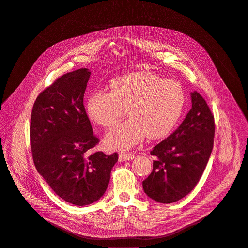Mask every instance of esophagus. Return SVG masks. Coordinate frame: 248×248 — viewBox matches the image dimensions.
I'll use <instances>...</instances> for the list:
<instances>
[{
	"instance_id": "1",
	"label": "esophagus",
	"mask_w": 248,
	"mask_h": 248,
	"mask_svg": "<svg viewBox=\"0 0 248 248\" xmlns=\"http://www.w3.org/2000/svg\"><path fill=\"white\" fill-rule=\"evenodd\" d=\"M135 155L132 154H127V153H120L119 154V161H127V160H132L134 159Z\"/></svg>"
}]
</instances>
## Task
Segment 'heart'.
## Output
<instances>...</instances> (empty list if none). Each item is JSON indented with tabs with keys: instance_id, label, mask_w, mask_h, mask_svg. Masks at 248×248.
<instances>
[{
	"instance_id": "obj_1",
	"label": "heart",
	"mask_w": 248,
	"mask_h": 248,
	"mask_svg": "<svg viewBox=\"0 0 248 248\" xmlns=\"http://www.w3.org/2000/svg\"><path fill=\"white\" fill-rule=\"evenodd\" d=\"M186 103L182 85L151 72L119 76L110 82V92L96 90L87 102L90 119L110 128L126 113L130 117L106 136L112 150H128L145 135L150 139L167 136L180 119Z\"/></svg>"
}]
</instances>
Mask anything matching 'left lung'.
Listing matches in <instances>:
<instances>
[{
    "label": "left lung",
    "instance_id": "8db88e82",
    "mask_svg": "<svg viewBox=\"0 0 248 248\" xmlns=\"http://www.w3.org/2000/svg\"><path fill=\"white\" fill-rule=\"evenodd\" d=\"M191 108L179 128L156 144L151 175L142 182L145 194L160 203H172L199 183L212 153L214 116L204 98L190 93Z\"/></svg>",
    "mask_w": 248,
    "mask_h": 248
}]
</instances>
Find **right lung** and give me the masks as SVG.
Here are the masks:
<instances>
[{
	"instance_id": "obj_1",
	"label": "right lung",
	"mask_w": 248,
	"mask_h": 248,
	"mask_svg": "<svg viewBox=\"0 0 248 248\" xmlns=\"http://www.w3.org/2000/svg\"><path fill=\"white\" fill-rule=\"evenodd\" d=\"M91 72L66 73L36 98L30 121L33 161L39 174L66 202L84 206L106 192L118 154L93 152L100 140L83 104Z\"/></svg>"
}]
</instances>
